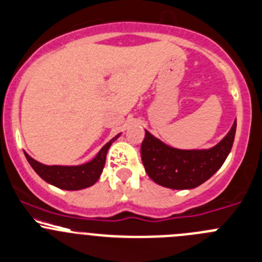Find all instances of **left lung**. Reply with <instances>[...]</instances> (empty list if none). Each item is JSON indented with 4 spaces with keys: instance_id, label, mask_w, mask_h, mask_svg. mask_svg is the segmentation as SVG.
<instances>
[{
    "instance_id": "obj_1",
    "label": "left lung",
    "mask_w": 262,
    "mask_h": 262,
    "mask_svg": "<svg viewBox=\"0 0 262 262\" xmlns=\"http://www.w3.org/2000/svg\"><path fill=\"white\" fill-rule=\"evenodd\" d=\"M236 121L225 138L210 149H178L145 129L141 161L149 178L164 188L193 189L207 181L223 166L231 150Z\"/></svg>"
}]
</instances>
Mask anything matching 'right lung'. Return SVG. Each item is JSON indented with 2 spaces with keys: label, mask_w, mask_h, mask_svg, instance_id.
I'll list each match as a JSON object with an SVG mask.
<instances>
[{
  "label": "right lung",
  "mask_w": 262,
  "mask_h": 262,
  "mask_svg": "<svg viewBox=\"0 0 262 262\" xmlns=\"http://www.w3.org/2000/svg\"><path fill=\"white\" fill-rule=\"evenodd\" d=\"M121 134L114 136L109 143H106L100 149L96 157L90 162L79 166H47L37 162L27 153V161L32 166L37 175L43 179L46 183L56 186V188L64 189V190H81V189L89 188L94 185L100 178L103 172L104 164H105L106 153L112 143L119 138Z\"/></svg>",
  "instance_id": "1"
}]
</instances>
